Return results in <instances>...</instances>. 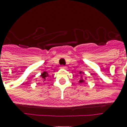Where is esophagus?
<instances>
[{"instance_id":"obj_1","label":"esophagus","mask_w":127,"mask_h":127,"mask_svg":"<svg viewBox=\"0 0 127 127\" xmlns=\"http://www.w3.org/2000/svg\"><path fill=\"white\" fill-rule=\"evenodd\" d=\"M61 68H62V69H66L67 67L65 66H61Z\"/></svg>"}]
</instances>
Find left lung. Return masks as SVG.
<instances>
[{
  "label": "left lung",
  "mask_w": 127,
  "mask_h": 127,
  "mask_svg": "<svg viewBox=\"0 0 127 127\" xmlns=\"http://www.w3.org/2000/svg\"><path fill=\"white\" fill-rule=\"evenodd\" d=\"M80 74H84V72H79ZM84 80L83 79V78H82V76H81V78H80V80H79V83L80 84H81V83H84Z\"/></svg>",
  "instance_id": "obj_1"
}]
</instances>
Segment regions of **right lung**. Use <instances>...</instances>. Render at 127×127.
I'll return each mask as SVG.
<instances>
[{
  "label": "right lung",
  "instance_id": "obj_1",
  "mask_svg": "<svg viewBox=\"0 0 127 127\" xmlns=\"http://www.w3.org/2000/svg\"><path fill=\"white\" fill-rule=\"evenodd\" d=\"M41 78H42V80H43V82L47 79V78L49 77V74L47 72L44 71L41 74Z\"/></svg>",
  "mask_w": 127,
  "mask_h": 127
}]
</instances>
